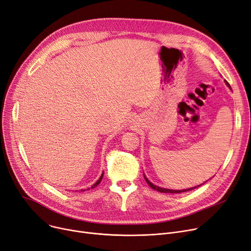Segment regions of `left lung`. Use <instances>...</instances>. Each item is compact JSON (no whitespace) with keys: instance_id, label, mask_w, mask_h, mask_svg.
<instances>
[{"instance_id":"1","label":"left lung","mask_w":251,"mask_h":251,"mask_svg":"<svg viewBox=\"0 0 251 251\" xmlns=\"http://www.w3.org/2000/svg\"><path fill=\"white\" fill-rule=\"evenodd\" d=\"M226 84L228 85V87L231 88V86H230V84H229L228 82H226ZM144 179H146V181L148 182V184H149V185H150L152 189H154V190H156V191H159V192H164V193H181V192H185V191H189V190L195 189L196 187L201 186V185H199V186H196V187H192V188H188V189H183V190H173V189H167V188H162V187H159V186H155L154 184H152L151 182H150V180H149L146 176H144Z\"/></svg>"}]
</instances>
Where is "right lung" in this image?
Wrapping results in <instances>:
<instances>
[{"instance_id": "obj_1", "label": "right lung", "mask_w": 251, "mask_h": 251, "mask_svg": "<svg viewBox=\"0 0 251 251\" xmlns=\"http://www.w3.org/2000/svg\"><path fill=\"white\" fill-rule=\"evenodd\" d=\"M102 177H103V172H102V174H101V176H100V179H99V180H98V181H97V182H96V183H95V184H94V185H92V186H91V187H90V188H95V187H97V186H98V185H99V184H100V181H101V179H102ZM88 189H89V188H88Z\"/></svg>"}]
</instances>
